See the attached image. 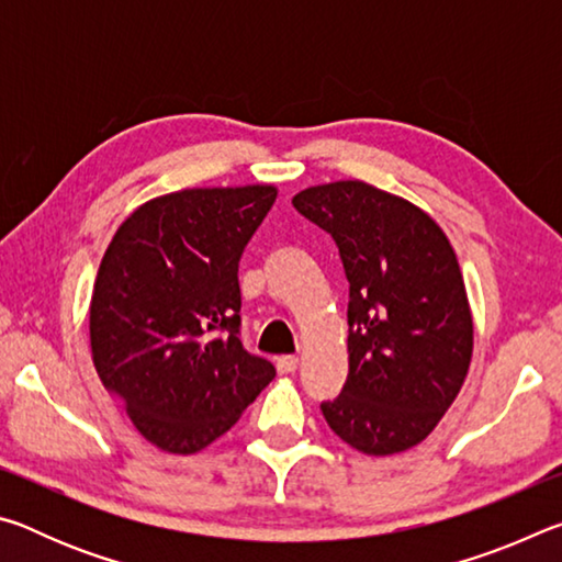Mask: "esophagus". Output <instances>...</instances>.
<instances>
[{
  "label": "esophagus",
  "mask_w": 562,
  "mask_h": 562,
  "mask_svg": "<svg viewBox=\"0 0 562 562\" xmlns=\"http://www.w3.org/2000/svg\"><path fill=\"white\" fill-rule=\"evenodd\" d=\"M297 367H300V359L294 355H284V357L278 359V372L280 374H292Z\"/></svg>",
  "instance_id": "esophagus-1"
}]
</instances>
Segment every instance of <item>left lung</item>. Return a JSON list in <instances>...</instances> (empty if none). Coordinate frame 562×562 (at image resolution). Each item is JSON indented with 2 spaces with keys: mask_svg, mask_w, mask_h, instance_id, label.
<instances>
[{
  "mask_svg": "<svg viewBox=\"0 0 562 562\" xmlns=\"http://www.w3.org/2000/svg\"><path fill=\"white\" fill-rule=\"evenodd\" d=\"M292 205L335 237L349 280V374L322 414L367 456L414 449L459 396L473 355L449 237L422 207L364 180L304 188Z\"/></svg>",
  "mask_w": 562,
  "mask_h": 562,
  "instance_id": "obj_1",
  "label": "left lung"
}]
</instances>
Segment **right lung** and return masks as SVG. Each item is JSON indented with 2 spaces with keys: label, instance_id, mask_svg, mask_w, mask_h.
<instances>
[{
  "label": "right lung",
  "instance_id": "1",
  "mask_svg": "<svg viewBox=\"0 0 562 562\" xmlns=\"http://www.w3.org/2000/svg\"><path fill=\"white\" fill-rule=\"evenodd\" d=\"M274 198L270 183L158 195L103 252L89 307L93 367L160 451H203L274 379L237 335V265Z\"/></svg>",
  "mask_w": 562,
  "mask_h": 562
}]
</instances>
